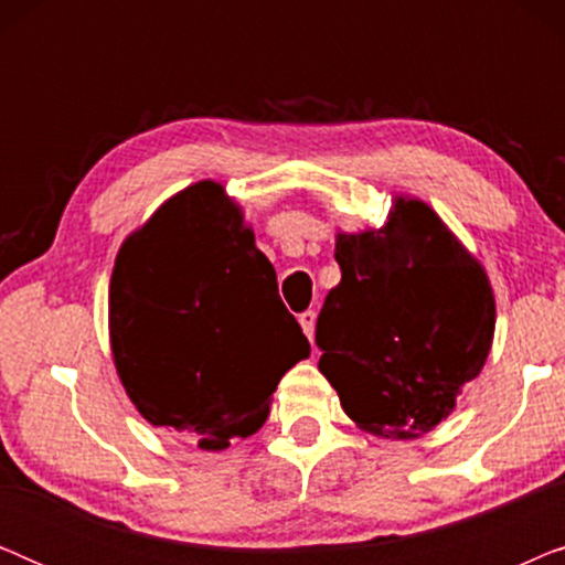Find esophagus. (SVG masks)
<instances>
[{
  "label": "esophagus",
  "instance_id": "1",
  "mask_svg": "<svg viewBox=\"0 0 565 565\" xmlns=\"http://www.w3.org/2000/svg\"><path fill=\"white\" fill-rule=\"evenodd\" d=\"M298 321H300V327H303V334L311 339L313 342V331H316V313L313 311H306V313H300L298 316Z\"/></svg>",
  "mask_w": 565,
  "mask_h": 565
}]
</instances>
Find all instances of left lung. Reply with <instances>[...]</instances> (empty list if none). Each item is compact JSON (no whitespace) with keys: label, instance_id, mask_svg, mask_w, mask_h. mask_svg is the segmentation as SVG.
I'll list each match as a JSON object with an SVG mask.
<instances>
[{"label":"left lung","instance_id":"obj_1","mask_svg":"<svg viewBox=\"0 0 565 565\" xmlns=\"http://www.w3.org/2000/svg\"><path fill=\"white\" fill-rule=\"evenodd\" d=\"M334 257L342 282L316 321L319 370L360 429L427 435L491 352L489 275L414 198H396L383 228L339 234Z\"/></svg>","mask_w":565,"mask_h":565}]
</instances>
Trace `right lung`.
<instances>
[{
	"instance_id": "1",
	"label": "right lung",
	"mask_w": 565,
	"mask_h": 565,
	"mask_svg": "<svg viewBox=\"0 0 565 565\" xmlns=\"http://www.w3.org/2000/svg\"><path fill=\"white\" fill-rule=\"evenodd\" d=\"M110 347L143 419L213 452L254 435L280 377L311 354L242 207L213 180L177 192L122 242Z\"/></svg>"
}]
</instances>
